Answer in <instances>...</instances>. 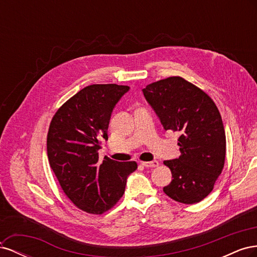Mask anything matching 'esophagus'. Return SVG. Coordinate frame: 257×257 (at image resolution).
Wrapping results in <instances>:
<instances>
[{
  "label": "esophagus",
  "mask_w": 257,
  "mask_h": 257,
  "mask_svg": "<svg viewBox=\"0 0 257 257\" xmlns=\"http://www.w3.org/2000/svg\"><path fill=\"white\" fill-rule=\"evenodd\" d=\"M142 165L145 167H158L159 162L158 161H151V162H142Z\"/></svg>",
  "instance_id": "34e87169"
}]
</instances>
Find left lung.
<instances>
[{"mask_svg":"<svg viewBox=\"0 0 257 257\" xmlns=\"http://www.w3.org/2000/svg\"><path fill=\"white\" fill-rule=\"evenodd\" d=\"M143 92L165 131L181 134V155L164 161L173 179L163 191L179 203H199L224 167L226 137L219 109L203 90L181 77L152 82Z\"/></svg>","mask_w":257,"mask_h":257,"instance_id":"left-lung-1","label":"left lung"}]
</instances>
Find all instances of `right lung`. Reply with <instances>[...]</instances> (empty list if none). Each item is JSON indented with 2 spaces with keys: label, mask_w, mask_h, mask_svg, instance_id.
Here are the masks:
<instances>
[{
  "label": "right lung",
  "mask_w": 257,
  "mask_h": 257,
  "mask_svg": "<svg viewBox=\"0 0 257 257\" xmlns=\"http://www.w3.org/2000/svg\"><path fill=\"white\" fill-rule=\"evenodd\" d=\"M130 90L127 85L91 84L62 105L51 120L47 154L62 190L83 211L102 214L125 191L136 162H98L102 138L108 139L113 108Z\"/></svg>",
  "instance_id": "1"
}]
</instances>
